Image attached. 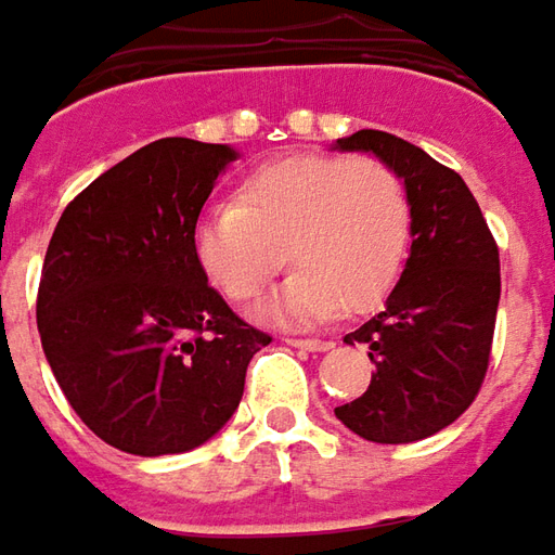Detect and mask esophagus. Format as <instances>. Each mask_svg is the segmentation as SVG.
I'll return each mask as SVG.
<instances>
[{"label": "esophagus", "mask_w": 555, "mask_h": 555, "mask_svg": "<svg viewBox=\"0 0 555 555\" xmlns=\"http://www.w3.org/2000/svg\"><path fill=\"white\" fill-rule=\"evenodd\" d=\"M294 349H304V352H327V349H334V343L331 340H288Z\"/></svg>", "instance_id": "esophagus-1"}]
</instances>
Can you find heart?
<instances>
[{
	"mask_svg": "<svg viewBox=\"0 0 555 555\" xmlns=\"http://www.w3.org/2000/svg\"><path fill=\"white\" fill-rule=\"evenodd\" d=\"M413 209L395 169L376 157L294 154L251 172L236 203H215L194 224V255L218 292L258 300L288 261L282 292L258 315L312 325L373 309L401 276Z\"/></svg>",
	"mask_w": 555,
	"mask_h": 555,
	"instance_id": "obj_1",
	"label": "heart"
}]
</instances>
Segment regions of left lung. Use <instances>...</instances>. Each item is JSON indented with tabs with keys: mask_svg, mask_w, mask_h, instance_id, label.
Instances as JSON below:
<instances>
[{
	"mask_svg": "<svg viewBox=\"0 0 555 555\" xmlns=\"http://www.w3.org/2000/svg\"><path fill=\"white\" fill-rule=\"evenodd\" d=\"M395 169L410 194L413 243L383 309L343 343L367 346V391L337 420L373 443H413L465 413L483 386L501 297L499 246L465 179L383 130L334 142Z\"/></svg>",
	"mask_w": 555,
	"mask_h": 555,
	"instance_id": "left-lung-1",
	"label": "left lung"
}]
</instances>
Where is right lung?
Here are the masks:
<instances>
[{
  "label": "right lung",
  "instance_id": "right-lung-1",
  "mask_svg": "<svg viewBox=\"0 0 555 555\" xmlns=\"http://www.w3.org/2000/svg\"><path fill=\"white\" fill-rule=\"evenodd\" d=\"M236 157L230 145L157 139L56 221L36 304L41 349L72 410L115 450L154 459L203 447L270 343L194 255L199 209Z\"/></svg>",
  "mask_w": 555,
  "mask_h": 555
}]
</instances>
